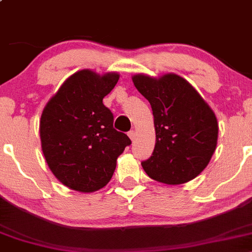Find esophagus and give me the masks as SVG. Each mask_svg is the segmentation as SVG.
Returning <instances> with one entry per match:
<instances>
[{"mask_svg": "<svg viewBox=\"0 0 252 252\" xmlns=\"http://www.w3.org/2000/svg\"><path fill=\"white\" fill-rule=\"evenodd\" d=\"M128 136L130 137L131 141H135V137H136V133H135L134 130H130V131H129V133H128Z\"/></svg>", "mask_w": 252, "mask_h": 252, "instance_id": "34e87169", "label": "esophagus"}]
</instances>
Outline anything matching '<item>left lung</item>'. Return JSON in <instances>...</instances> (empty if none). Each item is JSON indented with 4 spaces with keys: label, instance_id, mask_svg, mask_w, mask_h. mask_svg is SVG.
Here are the masks:
<instances>
[{
    "label": "left lung",
    "instance_id": "obj_1",
    "mask_svg": "<svg viewBox=\"0 0 252 252\" xmlns=\"http://www.w3.org/2000/svg\"><path fill=\"white\" fill-rule=\"evenodd\" d=\"M133 83L151 104L156 130L152 156L141 165L151 179L181 185L208 166L216 150L217 118L200 94L184 77L137 73Z\"/></svg>",
    "mask_w": 252,
    "mask_h": 252
}]
</instances>
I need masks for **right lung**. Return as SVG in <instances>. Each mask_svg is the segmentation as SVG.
<instances>
[{"mask_svg":"<svg viewBox=\"0 0 252 252\" xmlns=\"http://www.w3.org/2000/svg\"><path fill=\"white\" fill-rule=\"evenodd\" d=\"M118 79V72L77 71L42 111V152L50 171L70 189L92 193L105 187L117 158L131 144L126 134L113 128L112 112L102 104Z\"/></svg>","mask_w":252,"mask_h":252,"instance_id":"right-lung-1","label":"right lung"}]
</instances>
